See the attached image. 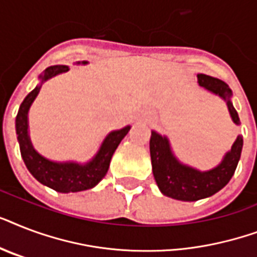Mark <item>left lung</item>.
Listing matches in <instances>:
<instances>
[{"label":"left lung","instance_id":"obj_1","mask_svg":"<svg viewBox=\"0 0 257 257\" xmlns=\"http://www.w3.org/2000/svg\"><path fill=\"white\" fill-rule=\"evenodd\" d=\"M197 82L208 92L219 96L227 104L228 112L235 125H240L239 114L232 104V90L224 81L207 74H197ZM243 149V137H236L231 151L224 155L223 160L209 171L184 164L175 156L171 141L156 131H152L149 151L152 160V171L161 193L181 201H197L215 195L229 183L239 164Z\"/></svg>","mask_w":257,"mask_h":257}]
</instances>
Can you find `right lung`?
Returning a JSON list of instances; mask_svg holds the SVG:
<instances>
[{"label":"right lung","mask_w":257,"mask_h":257,"mask_svg":"<svg viewBox=\"0 0 257 257\" xmlns=\"http://www.w3.org/2000/svg\"><path fill=\"white\" fill-rule=\"evenodd\" d=\"M76 64L86 65L88 61H78ZM68 70L69 66L66 65H53L46 68L38 76L40 82L37 86L24 98L16 117V133H17L22 160L25 163L26 168L37 181L61 193L81 192L96 187L105 177L113 153L131 129V125H126L124 128L109 132L104 141L101 143L96 155L84 164L77 161H53L40 155L30 141L29 120H28L29 109L36 97L38 96L42 84L57 74L65 73Z\"/></svg>","instance_id":"obj_1"}]
</instances>
